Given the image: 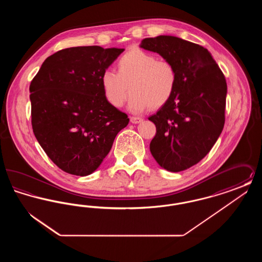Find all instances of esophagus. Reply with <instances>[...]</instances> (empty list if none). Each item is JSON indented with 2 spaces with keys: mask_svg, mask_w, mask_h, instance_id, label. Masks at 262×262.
I'll return each instance as SVG.
<instances>
[{
  "mask_svg": "<svg viewBox=\"0 0 262 262\" xmlns=\"http://www.w3.org/2000/svg\"><path fill=\"white\" fill-rule=\"evenodd\" d=\"M129 120H130V122H132L133 124H138V123L142 122V119L139 118V117H130Z\"/></svg>",
  "mask_w": 262,
  "mask_h": 262,
  "instance_id": "34e87169",
  "label": "esophagus"
}]
</instances>
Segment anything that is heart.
<instances>
[{
  "label": "heart",
  "instance_id": "1",
  "mask_svg": "<svg viewBox=\"0 0 262 262\" xmlns=\"http://www.w3.org/2000/svg\"><path fill=\"white\" fill-rule=\"evenodd\" d=\"M178 74L174 64L148 52L133 48L117 61V73L105 70L101 85L107 101L117 108L125 104L128 91L129 108L140 112L149 107L155 110L169 102L174 94ZM130 90L128 91V89Z\"/></svg>",
  "mask_w": 262,
  "mask_h": 262
}]
</instances>
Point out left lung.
I'll return each instance as SVG.
<instances>
[{
  "label": "left lung",
  "instance_id": "obj_1",
  "mask_svg": "<svg viewBox=\"0 0 262 262\" xmlns=\"http://www.w3.org/2000/svg\"><path fill=\"white\" fill-rule=\"evenodd\" d=\"M140 47L172 62L178 74L173 96L148 118L156 125L150 152L170 172L187 170L207 155L223 130L224 75L207 49L181 38H145Z\"/></svg>",
  "mask_w": 262,
  "mask_h": 262
}]
</instances>
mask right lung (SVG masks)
I'll return each mask as SVG.
<instances>
[{"mask_svg": "<svg viewBox=\"0 0 262 262\" xmlns=\"http://www.w3.org/2000/svg\"><path fill=\"white\" fill-rule=\"evenodd\" d=\"M124 50L82 46L58 51L30 83L34 136L66 173H93L129 122L107 101L101 85L102 73Z\"/></svg>", "mask_w": 262, "mask_h": 262, "instance_id": "add662e5", "label": "right lung"}]
</instances>
